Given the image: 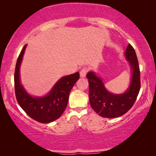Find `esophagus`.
Returning <instances> with one entry per match:
<instances>
[{
    "instance_id": "obj_1",
    "label": "esophagus",
    "mask_w": 156,
    "mask_h": 156,
    "mask_svg": "<svg viewBox=\"0 0 156 156\" xmlns=\"http://www.w3.org/2000/svg\"><path fill=\"white\" fill-rule=\"evenodd\" d=\"M87 67H84L81 69L80 72V76L81 78H84L86 76L87 74Z\"/></svg>"
}]
</instances>
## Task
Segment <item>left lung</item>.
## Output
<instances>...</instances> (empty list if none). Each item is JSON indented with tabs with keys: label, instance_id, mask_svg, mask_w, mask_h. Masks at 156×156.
I'll list each match as a JSON object with an SVG mask.
<instances>
[{
	"label": "left lung",
	"instance_id": "8db88e82",
	"mask_svg": "<svg viewBox=\"0 0 156 156\" xmlns=\"http://www.w3.org/2000/svg\"><path fill=\"white\" fill-rule=\"evenodd\" d=\"M125 56L131 69V83L125 93L115 94L108 91L101 78L94 72L87 74L89 81L90 105L95 112L104 118H113L125 114L133 106L140 89V72L138 58L130 44Z\"/></svg>",
	"mask_w": 156,
	"mask_h": 156
}]
</instances>
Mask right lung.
<instances>
[{"instance_id":"add662e5","label":"right lung","mask_w":156,"mask_h":156,"mask_svg":"<svg viewBox=\"0 0 156 156\" xmlns=\"http://www.w3.org/2000/svg\"><path fill=\"white\" fill-rule=\"evenodd\" d=\"M27 44L18 58L14 73V87L16 100L20 107L32 119L42 123H49L59 118L68 103L69 93L80 74L76 72L62 77L46 96L34 97L29 94L20 79V67Z\"/></svg>"}]
</instances>
